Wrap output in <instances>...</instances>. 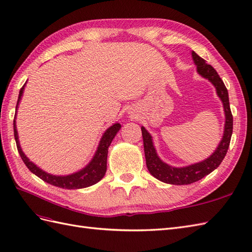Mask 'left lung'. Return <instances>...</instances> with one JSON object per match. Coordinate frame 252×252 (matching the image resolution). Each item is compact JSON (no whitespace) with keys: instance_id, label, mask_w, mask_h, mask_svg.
<instances>
[{"instance_id":"1","label":"left lung","mask_w":252,"mask_h":252,"mask_svg":"<svg viewBox=\"0 0 252 252\" xmlns=\"http://www.w3.org/2000/svg\"><path fill=\"white\" fill-rule=\"evenodd\" d=\"M191 56L193 63L197 66L198 73L208 79L213 85L216 88V93L219 98H220L225 116L224 122V131L223 136L219 143L215 152L210 156L206 159L200 163L192 164L186 167H172L168 164L164 163L158 156L156 148L153 146L152 136L148 133V131L144 126H141V133H143L144 139V150L145 158L148 170L151 175L157 178L159 181L173 185H188L193 182H197L201 180L205 176H208L213 170H215L217 167L220 165L222 159L227 154L228 148L230 145V140L233 132V117L230 109L229 103V94L228 90L225 88L220 76L218 75L216 70L213 68L211 64L205 63L203 59H201L195 52H191Z\"/></svg>"}]
</instances>
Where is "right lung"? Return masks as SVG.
I'll return each instance as SVG.
<instances>
[{
  "label": "right lung",
  "mask_w": 252,
  "mask_h": 252,
  "mask_svg": "<svg viewBox=\"0 0 252 252\" xmlns=\"http://www.w3.org/2000/svg\"><path fill=\"white\" fill-rule=\"evenodd\" d=\"M24 86L25 84L20 89V93H19L18 102L16 105V114H17L19 102H20L21 96L23 94ZM15 119H16V116H15ZM120 127H121L120 124H115L111 127H108L104 132L99 143L98 149L95 151L94 157L93 158L92 160H90V163L85 167V168H83L82 170L72 173V175H69V176H53V175H50V173L46 171H43L42 169L39 168V167H37L34 163H32L31 160L27 158V156L23 153L20 144H19L16 120H14V134H15L16 144H17L19 154H20L24 164L27 165V167L31 170V172H33L34 175L43 180L44 182H47L51 185L57 186V188L66 189H77L88 188V186H92L95 183H98L100 180L104 177L106 172L108 147L111 145L114 137L116 136V134H117V132L120 130Z\"/></svg>",
  "instance_id": "add662e5"
}]
</instances>
